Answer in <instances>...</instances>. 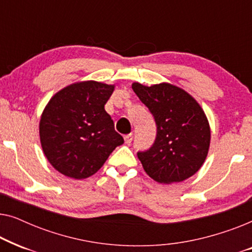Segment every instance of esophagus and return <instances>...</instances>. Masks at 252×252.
Listing matches in <instances>:
<instances>
[{
  "label": "esophagus",
  "mask_w": 252,
  "mask_h": 252,
  "mask_svg": "<svg viewBox=\"0 0 252 252\" xmlns=\"http://www.w3.org/2000/svg\"><path fill=\"white\" fill-rule=\"evenodd\" d=\"M124 140H125V143L129 144L130 142H132V140H133V134H127V135L124 136Z\"/></svg>",
  "instance_id": "1"
}]
</instances>
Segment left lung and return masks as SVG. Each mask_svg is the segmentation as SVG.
<instances>
[{"label":"left lung","mask_w":252,"mask_h":252,"mask_svg":"<svg viewBox=\"0 0 252 252\" xmlns=\"http://www.w3.org/2000/svg\"><path fill=\"white\" fill-rule=\"evenodd\" d=\"M132 88L157 125L153 147L137 153L146 173L159 184L190 178L204 163L211 140L201 105L184 89L167 82L150 87L134 82Z\"/></svg>","instance_id":"8db88e82"}]
</instances>
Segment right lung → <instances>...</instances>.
<instances>
[{
    "instance_id": "obj_1",
    "label": "right lung",
    "mask_w": 252,
    "mask_h": 252,
    "mask_svg": "<svg viewBox=\"0 0 252 252\" xmlns=\"http://www.w3.org/2000/svg\"><path fill=\"white\" fill-rule=\"evenodd\" d=\"M115 85L80 81L57 92L40 119L44 156L65 177L86 179L95 174L116 147L124 143L104 105Z\"/></svg>"
}]
</instances>
